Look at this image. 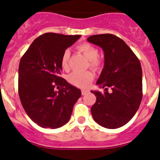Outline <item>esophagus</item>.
<instances>
[{"label": "esophagus", "mask_w": 160, "mask_h": 160, "mask_svg": "<svg viewBox=\"0 0 160 160\" xmlns=\"http://www.w3.org/2000/svg\"><path fill=\"white\" fill-rule=\"evenodd\" d=\"M81 93L82 95H86V94H88V93H89V91L86 90V89H82V90L81 91Z\"/></svg>", "instance_id": "34e87169"}]
</instances>
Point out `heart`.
<instances>
[{
  "mask_svg": "<svg viewBox=\"0 0 160 160\" xmlns=\"http://www.w3.org/2000/svg\"><path fill=\"white\" fill-rule=\"evenodd\" d=\"M78 48L89 59V67L92 68H98L100 67L101 62L98 58V51L94 46L89 43H83L78 45ZM70 56L71 52L69 49L64 51L61 58V65L64 69H67L68 67ZM92 80L93 74L90 71H84V72L74 71L68 77V80L70 83L80 88H86L89 86Z\"/></svg>",
  "mask_w": 160,
  "mask_h": 160,
  "instance_id": "heart-1",
  "label": "heart"
}]
</instances>
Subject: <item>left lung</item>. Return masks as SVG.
<instances>
[{"instance_id":"8db88e82","label":"left lung","mask_w":160,"mask_h":160,"mask_svg":"<svg viewBox=\"0 0 160 160\" xmlns=\"http://www.w3.org/2000/svg\"><path fill=\"white\" fill-rule=\"evenodd\" d=\"M87 40L102 47L104 53V68L96 84L105 92L91 91L96 96L92 115L104 128H120L132 118L140 106L143 95L141 63L123 40L113 34L92 35Z\"/></svg>"}]
</instances>
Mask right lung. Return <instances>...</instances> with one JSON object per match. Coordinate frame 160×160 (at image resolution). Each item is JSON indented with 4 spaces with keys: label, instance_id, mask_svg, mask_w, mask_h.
<instances>
[{
    "label": "right lung",
    "instance_id": "1",
    "mask_svg": "<svg viewBox=\"0 0 160 160\" xmlns=\"http://www.w3.org/2000/svg\"><path fill=\"white\" fill-rule=\"evenodd\" d=\"M80 38L45 33L32 42L20 60V101L28 116L40 127L57 128L67 123L81 96L80 89L60 77L64 51Z\"/></svg>",
    "mask_w": 160,
    "mask_h": 160
}]
</instances>
